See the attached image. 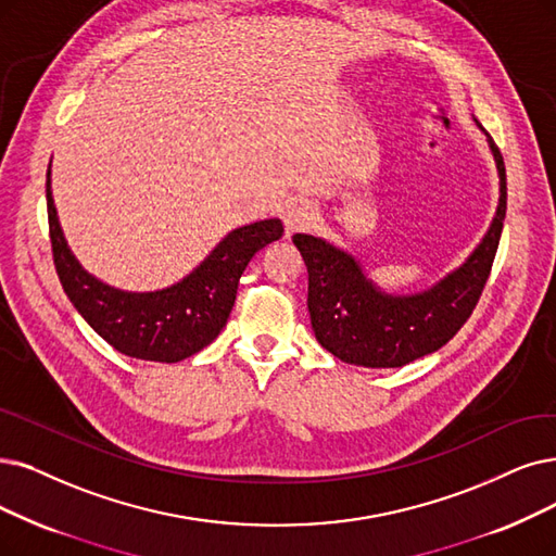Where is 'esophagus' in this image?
Here are the masks:
<instances>
[{"instance_id": "obj_1", "label": "esophagus", "mask_w": 556, "mask_h": 556, "mask_svg": "<svg viewBox=\"0 0 556 556\" xmlns=\"http://www.w3.org/2000/svg\"><path fill=\"white\" fill-rule=\"evenodd\" d=\"M315 220H317V210L313 203H307V201H299V203L287 207V212H285V226L292 232L309 228Z\"/></svg>"}]
</instances>
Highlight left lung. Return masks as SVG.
Here are the masks:
<instances>
[{
    "instance_id": "obj_1",
    "label": "left lung",
    "mask_w": 556,
    "mask_h": 556,
    "mask_svg": "<svg viewBox=\"0 0 556 556\" xmlns=\"http://www.w3.org/2000/svg\"><path fill=\"white\" fill-rule=\"evenodd\" d=\"M488 146L500 173L497 214L468 262L429 292L386 294L344 251L313 235L292 237L307 266L309 321L319 344L336 358L363 367H404L447 344L470 319L491 276L506 216L504 160L491 137Z\"/></svg>"
}]
</instances>
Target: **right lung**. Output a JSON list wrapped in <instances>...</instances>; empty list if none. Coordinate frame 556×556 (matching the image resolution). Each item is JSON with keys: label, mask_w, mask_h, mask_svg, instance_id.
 <instances>
[{"label": "right lung", "mask_w": 556, "mask_h": 556, "mask_svg": "<svg viewBox=\"0 0 556 556\" xmlns=\"http://www.w3.org/2000/svg\"><path fill=\"white\" fill-rule=\"evenodd\" d=\"M46 191L52 257L63 292L104 342L139 361L177 363L214 342L228 324L247 264L285 232L280 218L237 228L185 280L162 292L131 294L114 290L81 269L59 228L50 170Z\"/></svg>", "instance_id": "add662e5"}]
</instances>
